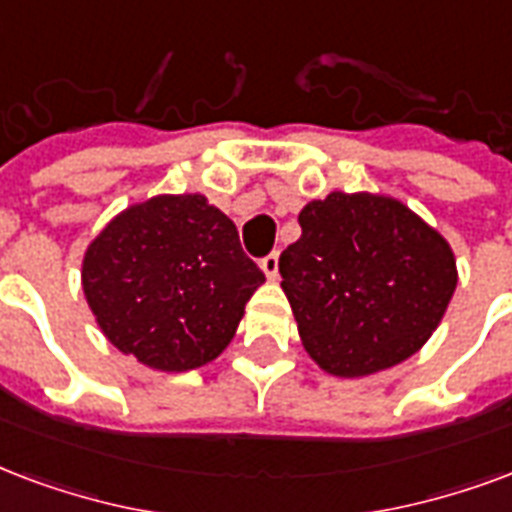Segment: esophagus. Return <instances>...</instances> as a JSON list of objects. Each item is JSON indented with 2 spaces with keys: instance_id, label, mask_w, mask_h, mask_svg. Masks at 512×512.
I'll list each match as a JSON object with an SVG mask.
<instances>
[{
  "instance_id": "34e87169",
  "label": "esophagus",
  "mask_w": 512,
  "mask_h": 512,
  "mask_svg": "<svg viewBox=\"0 0 512 512\" xmlns=\"http://www.w3.org/2000/svg\"><path fill=\"white\" fill-rule=\"evenodd\" d=\"M260 268H263V274H266L268 279H276V274H279V255L271 252V255L263 257V260H260Z\"/></svg>"
}]
</instances>
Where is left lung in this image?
I'll return each instance as SVG.
<instances>
[{
	"label": "left lung",
	"instance_id": "obj_1",
	"mask_svg": "<svg viewBox=\"0 0 512 512\" xmlns=\"http://www.w3.org/2000/svg\"><path fill=\"white\" fill-rule=\"evenodd\" d=\"M298 222L279 274L314 361L363 377L418 352L456 290L448 241L404 203L369 192L312 200Z\"/></svg>",
	"mask_w": 512,
	"mask_h": 512
}]
</instances>
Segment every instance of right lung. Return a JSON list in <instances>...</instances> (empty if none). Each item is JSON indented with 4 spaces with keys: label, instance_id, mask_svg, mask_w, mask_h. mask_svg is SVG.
<instances>
[{
    "label": "right lung",
    "instance_id": "right-lung-1",
    "mask_svg": "<svg viewBox=\"0 0 512 512\" xmlns=\"http://www.w3.org/2000/svg\"><path fill=\"white\" fill-rule=\"evenodd\" d=\"M81 279L108 342L160 372L214 361L266 282L236 225L203 195L121 211L86 249Z\"/></svg>",
    "mask_w": 512,
    "mask_h": 512
}]
</instances>
